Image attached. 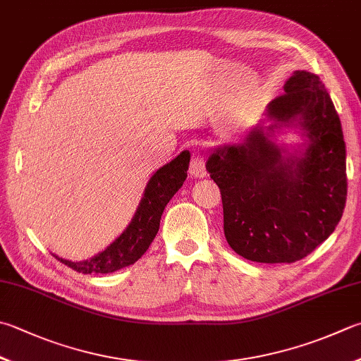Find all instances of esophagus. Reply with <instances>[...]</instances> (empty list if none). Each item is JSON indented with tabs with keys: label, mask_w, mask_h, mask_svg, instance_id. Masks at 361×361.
Wrapping results in <instances>:
<instances>
[{
	"label": "esophagus",
	"mask_w": 361,
	"mask_h": 361,
	"mask_svg": "<svg viewBox=\"0 0 361 361\" xmlns=\"http://www.w3.org/2000/svg\"><path fill=\"white\" fill-rule=\"evenodd\" d=\"M188 173L190 176H195V178H204L207 174L206 165H204V157L200 152H193L192 160H190Z\"/></svg>",
	"instance_id": "1"
}]
</instances>
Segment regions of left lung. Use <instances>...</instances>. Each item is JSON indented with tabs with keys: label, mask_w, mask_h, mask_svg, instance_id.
Instances as JSON below:
<instances>
[{
	"label": "left lung",
	"mask_w": 361,
	"mask_h": 361,
	"mask_svg": "<svg viewBox=\"0 0 361 361\" xmlns=\"http://www.w3.org/2000/svg\"><path fill=\"white\" fill-rule=\"evenodd\" d=\"M269 116L300 119L311 140L303 157H286L261 130L207 160L223 202L224 237L248 261L307 257L335 231L348 198L345 145L330 94L316 73L297 71Z\"/></svg>",
	"instance_id": "left-lung-1"
}]
</instances>
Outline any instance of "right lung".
Returning a JSON list of instances; mask_svg holds the SVG:
<instances>
[{
	"instance_id": "add662e5",
	"label": "right lung",
	"mask_w": 361,
	"mask_h": 361,
	"mask_svg": "<svg viewBox=\"0 0 361 361\" xmlns=\"http://www.w3.org/2000/svg\"><path fill=\"white\" fill-rule=\"evenodd\" d=\"M190 154L182 152L168 165L160 168L149 180L145 196L132 223L105 251L91 261L72 262L56 257L78 274H111L137 262L146 253L160 228V219L165 206L187 179Z\"/></svg>"
}]
</instances>
